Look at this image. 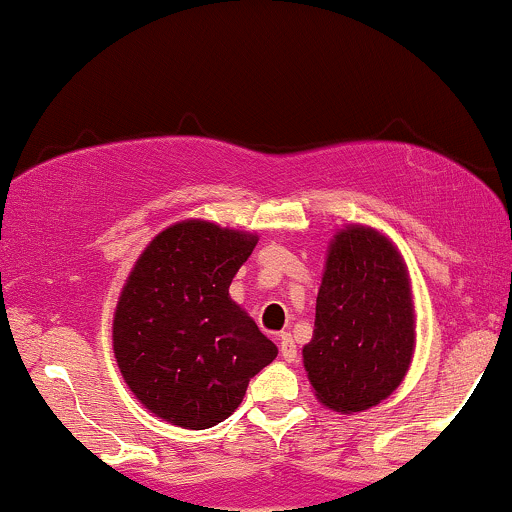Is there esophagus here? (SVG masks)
I'll list each match as a JSON object with an SVG mask.
<instances>
[{"label": "esophagus", "instance_id": "34e87169", "mask_svg": "<svg viewBox=\"0 0 512 512\" xmlns=\"http://www.w3.org/2000/svg\"><path fill=\"white\" fill-rule=\"evenodd\" d=\"M278 342H280V356H283V359L288 361V364H293V361H298V349H295L293 337H290L288 332L280 334Z\"/></svg>", "mask_w": 512, "mask_h": 512}]
</instances>
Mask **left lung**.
<instances>
[{
	"label": "left lung",
	"mask_w": 512,
	"mask_h": 512,
	"mask_svg": "<svg viewBox=\"0 0 512 512\" xmlns=\"http://www.w3.org/2000/svg\"><path fill=\"white\" fill-rule=\"evenodd\" d=\"M415 351V307L403 256L388 236L349 224L329 241L302 364L327 408L351 415L386 400Z\"/></svg>",
	"instance_id": "obj_1"
}]
</instances>
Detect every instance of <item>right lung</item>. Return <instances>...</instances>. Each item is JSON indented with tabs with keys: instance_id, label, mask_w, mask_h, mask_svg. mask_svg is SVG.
I'll return each instance as SVG.
<instances>
[{
	"instance_id": "obj_1",
	"label": "right lung",
	"mask_w": 512,
	"mask_h": 512,
	"mask_svg": "<svg viewBox=\"0 0 512 512\" xmlns=\"http://www.w3.org/2000/svg\"><path fill=\"white\" fill-rule=\"evenodd\" d=\"M258 236L185 219L163 229L131 268L114 310V359L146 410L207 430L239 408L276 344L229 298Z\"/></svg>"
}]
</instances>
